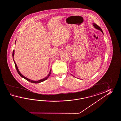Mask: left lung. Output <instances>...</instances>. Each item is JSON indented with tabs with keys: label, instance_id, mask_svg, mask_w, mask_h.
Wrapping results in <instances>:
<instances>
[{
	"label": "left lung",
	"instance_id": "obj_1",
	"mask_svg": "<svg viewBox=\"0 0 121 121\" xmlns=\"http://www.w3.org/2000/svg\"><path fill=\"white\" fill-rule=\"evenodd\" d=\"M93 26H94V27L95 28H96V29H97L98 30H100V31L103 34V31H102V29L100 27H99V26L97 25H96V24L95 23H93Z\"/></svg>",
	"mask_w": 121,
	"mask_h": 121
}]
</instances>
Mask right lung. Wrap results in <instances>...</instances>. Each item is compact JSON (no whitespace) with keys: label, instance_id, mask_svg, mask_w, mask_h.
I'll use <instances>...</instances> for the list:
<instances>
[{"label":"right lung","instance_id":"obj_1","mask_svg":"<svg viewBox=\"0 0 121 121\" xmlns=\"http://www.w3.org/2000/svg\"><path fill=\"white\" fill-rule=\"evenodd\" d=\"M14 50H13V56H14ZM13 60H14V63H15V67H16V70H17V72L18 73V74L21 77H23V78H24V79H25L26 80H28V81H29L30 82H32V83H40V82H43L44 81H45V80H46L49 77V76H50V75L51 74V72H52V69H51L50 70V71L49 72V73L48 74V76L47 77H45V78H44V79H41V80H38V81H34V80H30V79H28V78H26V77H24L23 75L21 73H20V72L19 71V70H18V67L17 66V65L16 64V62H15L14 61V59H13Z\"/></svg>","mask_w":121,"mask_h":121}]
</instances>
